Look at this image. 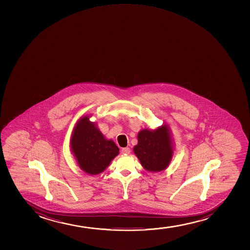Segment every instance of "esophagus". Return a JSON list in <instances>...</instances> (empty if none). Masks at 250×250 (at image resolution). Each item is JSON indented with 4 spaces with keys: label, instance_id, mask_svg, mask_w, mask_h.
<instances>
[{
    "label": "esophagus",
    "instance_id": "obj_1",
    "mask_svg": "<svg viewBox=\"0 0 250 250\" xmlns=\"http://www.w3.org/2000/svg\"><path fill=\"white\" fill-rule=\"evenodd\" d=\"M122 153H124V154H129L130 152H131V149H130L129 147H124V148H122Z\"/></svg>",
    "mask_w": 250,
    "mask_h": 250
}]
</instances>
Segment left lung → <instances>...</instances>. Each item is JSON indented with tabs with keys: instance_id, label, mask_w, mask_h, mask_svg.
I'll use <instances>...</instances> for the list:
<instances>
[{
	"instance_id": "obj_1",
	"label": "left lung",
	"mask_w": 250,
	"mask_h": 250,
	"mask_svg": "<svg viewBox=\"0 0 250 250\" xmlns=\"http://www.w3.org/2000/svg\"><path fill=\"white\" fill-rule=\"evenodd\" d=\"M138 144L133 147L142 166L150 172H160L172 159V141L167 125L156 130L144 129L138 132Z\"/></svg>"
}]
</instances>
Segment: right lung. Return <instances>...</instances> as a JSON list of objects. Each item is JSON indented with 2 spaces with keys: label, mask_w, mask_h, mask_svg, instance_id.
I'll list each match as a JSON object with an SVG mask.
<instances>
[{
  "label": "right lung",
  "mask_w": 250,
  "mask_h": 250,
  "mask_svg": "<svg viewBox=\"0 0 250 250\" xmlns=\"http://www.w3.org/2000/svg\"><path fill=\"white\" fill-rule=\"evenodd\" d=\"M71 149L81 168L92 175L104 172L119 152L114 142L106 140L89 117L81 118L76 124Z\"/></svg>",
  "instance_id": "add662e5"
}]
</instances>
